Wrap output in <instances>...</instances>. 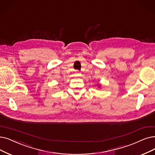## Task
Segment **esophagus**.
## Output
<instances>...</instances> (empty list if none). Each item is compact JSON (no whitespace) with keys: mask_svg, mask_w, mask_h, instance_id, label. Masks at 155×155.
I'll return each mask as SVG.
<instances>
[{"mask_svg":"<svg viewBox=\"0 0 155 155\" xmlns=\"http://www.w3.org/2000/svg\"><path fill=\"white\" fill-rule=\"evenodd\" d=\"M76 74H79V71H78V70H76Z\"/></svg>","mask_w":155,"mask_h":155,"instance_id":"1","label":"esophagus"}]
</instances>
